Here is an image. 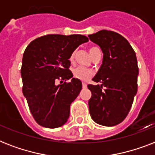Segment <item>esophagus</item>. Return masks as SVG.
Here are the masks:
<instances>
[{
  "label": "esophagus",
  "instance_id": "34e87169",
  "mask_svg": "<svg viewBox=\"0 0 155 155\" xmlns=\"http://www.w3.org/2000/svg\"><path fill=\"white\" fill-rule=\"evenodd\" d=\"M83 87H84V88H86V87H87V84H86L85 83H83Z\"/></svg>",
  "mask_w": 155,
  "mask_h": 155
}]
</instances>
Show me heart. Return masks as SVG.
<instances>
[{
	"instance_id": "heart-1",
	"label": "heart",
	"mask_w": 155,
	"mask_h": 155,
	"mask_svg": "<svg viewBox=\"0 0 155 155\" xmlns=\"http://www.w3.org/2000/svg\"><path fill=\"white\" fill-rule=\"evenodd\" d=\"M100 49L97 48V47H92L89 49V53L91 54V56H92L96 52L99 51ZM74 57H75V52H73L71 54V55L70 57V60L73 61L74 59ZM73 74H74V76L75 78H77L80 80H84V81H87L88 79L91 78V76L92 75V71H90L89 69H87V68H84V67H78L75 69H74L73 71Z\"/></svg>"
}]
</instances>
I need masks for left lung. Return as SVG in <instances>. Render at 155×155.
<instances>
[{
  "instance_id": "8db88e82",
  "label": "left lung",
  "mask_w": 155,
  "mask_h": 155,
  "mask_svg": "<svg viewBox=\"0 0 155 155\" xmlns=\"http://www.w3.org/2000/svg\"><path fill=\"white\" fill-rule=\"evenodd\" d=\"M88 38L103 52L101 66L92 78L101 84L87 85L92 92L88 101L90 115L99 125L113 126L126 117L137 94L136 54L118 33L103 30Z\"/></svg>"
}]
</instances>
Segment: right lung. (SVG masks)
<instances>
[{
    "label": "right lung",
    "mask_w": 155,
    "mask_h": 155,
    "mask_svg": "<svg viewBox=\"0 0 155 155\" xmlns=\"http://www.w3.org/2000/svg\"><path fill=\"white\" fill-rule=\"evenodd\" d=\"M86 36L48 35L36 38L23 54L22 92L38 125L54 129L69 118L70 106L82 89V83L68 70L71 55ZM71 78L69 83L64 80ZM59 80L63 84H58Z\"/></svg>",
    "instance_id": "1"
}]
</instances>
